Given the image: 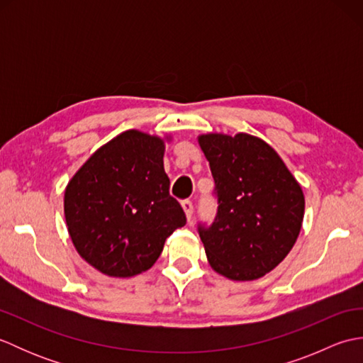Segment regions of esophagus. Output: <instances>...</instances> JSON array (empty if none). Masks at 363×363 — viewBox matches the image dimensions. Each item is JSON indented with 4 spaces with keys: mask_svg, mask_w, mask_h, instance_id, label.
I'll use <instances>...</instances> for the list:
<instances>
[{
    "mask_svg": "<svg viewBox=\"0 0 363 363\" xmlns=\"http://www.w3.org/2000/svg\"><path fill=\"white\" fill-rule=\"evenodd\" d=\"M181 204H182V209H184V212H186V217H187V220L190 221L191 218H194V203H191L190 199H184V201H182Z\"/></svg>",
    "mask_w": 363,
    "mask_h": 363,
    "instance_id": "34e87169",
    "label": "esophagus"
}]
</instances>
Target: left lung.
I'll use <instances>...</instances> for the list:
<instances>
[{
    "mask_svg": "<svg viewBox=\"0 0 363 363\" xmlns=\"http://www.w3.org/2000/svg\"><path fill=\"white\" fill-rule=\"evenodd\" d=\"M218 209L211 226L198 225L206 256L218 274L254 281L272 272L295 245L304 195L272 146L250 134H204Z\"/></svg>",
    "mask_w": 363,
    "mask_h": 363,
    "instance_id": "8db88e82",
    "label": "left lung"
}]
</instances>
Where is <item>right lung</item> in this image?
<instances>
[{"instance_id":"right-lung-1","label":"right lung","mask_w":363,"mask_h":363,"mask_svg":"<svg viewBox=\"0 0 363 363\" xmlns=\"http://www.w3.org/2000/svg\"><path fill=\"white\" fill-rule=\"evenodd\" d=\"M160 137L130 129L91 154L72 181L64 212L76 251L98 272L130 277L150 269L167 237L186 225L169 195Z\"/></svg>"}]
</instances>
